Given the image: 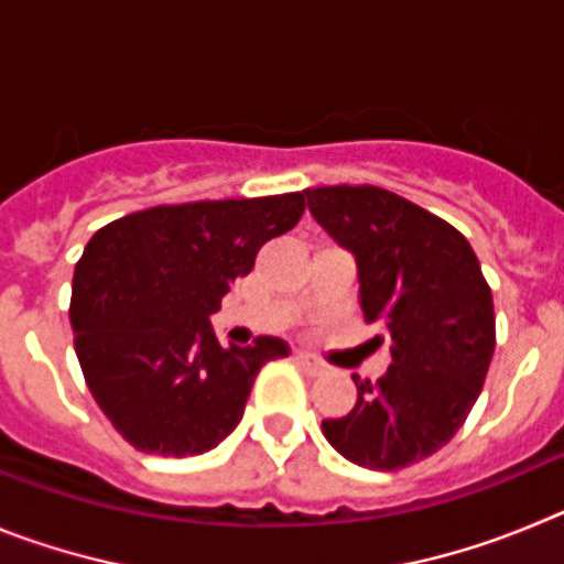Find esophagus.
<instances>
[{
	"label": "esophagus",
	"instance_id": "esophagus-1",
	"mask_svg": "<svg viewBox=\"0 0 564 564\" xmlns=\"http://www.w3.org/2000/svg\"><path fill=\"white\" fill-rule=\"evenodd\" d=\"M293 361H296L305 372H311V376H322V372H325V364H318L316 358H311L307 352H296V356H293Z\"/></svg>",
	"mask_w": 564,
	"mask_h": 564
}]
</instances>
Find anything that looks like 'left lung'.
I'll list each match as a JSON object with an SVG mask.
<instances>
[{
	"label": "left lung",
	"instance_id": "8db88e82",
	"mask_svg": "<svg viewBox=\"0 0 564 564\" xmlns=\"http://www.w3.org/2000/svg\"><path fill=\"white\" fill-rule=\"evenodd\" d=\"M316 223L356 257L361 311L387 330L392 364L322 421L333 449L378 471L406 468L455 437L495 356V302L468 239L378 186L305 188ZM378 341H383L378 336Z\"/></svg>",
	"mask_w": 564,
	"mask_h": 564
}]
</instances>
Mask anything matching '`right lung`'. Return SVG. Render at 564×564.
Segmentation results:
<instances>
[{"label":"right lung","mask_w":564,"mask_h":564,"mask_svg":"<svg viewBox=\"0 0 564 564\" xmlns=\"http://www.w3.org/2000/svg\"><path fill=\"white\" fill-rule=\"evenodd\" d=\"M305 194L154 206L98 228L73 273L69 325L89 392L138 452L203 455L242 421L253 378L288 344L223 347L208 316Z\"/></svg>","instance_id":"1"}]
</instances>
